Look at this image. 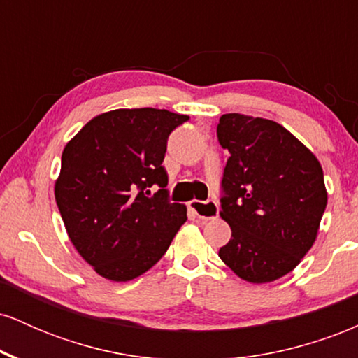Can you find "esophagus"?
<instances>
[{
	"mask_svg": "<svg viewBox=\"0 0 358 358\" xmlns=\"http://www.w3.org/2000/svg\"><path fill=\"white\" fill-rule=\"evenodd\" d=\"M190 208L199 219L212 220L219 215V203L215 200H207V202H200V200H192Z\"/></svg>",
	"mask_w": 358,
	"mask_h": 358,
	"instance_id": "1",
	"label": "esophagus"
}]
</instances>
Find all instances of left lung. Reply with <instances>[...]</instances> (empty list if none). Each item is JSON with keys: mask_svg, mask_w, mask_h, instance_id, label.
Listing matches in <instances>:
<instances>
[{"mask_svg": "<svg viewBox=\"0 0 358 358\" xmlns=\"http://www.w3.org/2000/svg\"><path fill=\"white\" fill-rule=\"evenodd\" d=\"M229 150L220 217L232 237L219 257L241 279L273 282L315 244L328 193L318 158L269 119L224 114L217 126Z\"/></svg>", "mask_w": 358, "mask_h": 358, "instance_id": "1", "label": "left lung"}]
</instances>
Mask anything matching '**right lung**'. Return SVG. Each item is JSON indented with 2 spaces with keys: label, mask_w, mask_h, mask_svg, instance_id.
Segmentation results:
<instances>
[{
  "label": "right lung",
  "mask_w": 358,
  "mask_h": 358,
  "mask_svg": "<svg viewBox=\"0 0 358 358\" xmlns=\"http://www.w3.org/2000/svg\"><path fill=\"white\" fill-rule=\"evenodd\" d=\"M185 121L166 109H116L65 145L55 200L73 248L99 276L126 282L145 274L187 220L185 205L168 202L162 166L168 136Z\"/></svg>",
  "instance_id": "add662e5"
}]
</instances>
